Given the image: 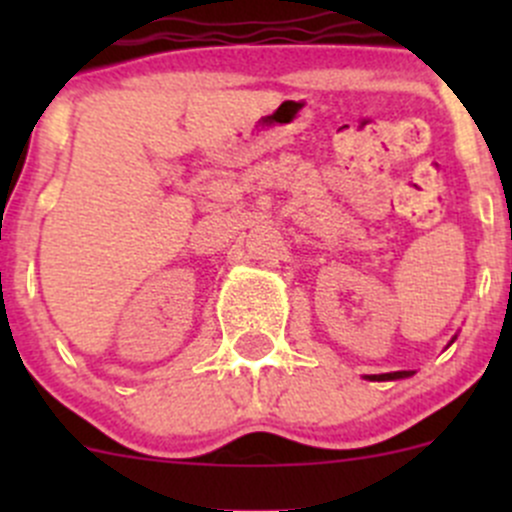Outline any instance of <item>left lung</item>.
Segmentation results:
<instances>
[{"label":"left lung","mask_w":512,"mask_h":512,"mask_svg":"<svg viewBox=\"0 0 512 512\" xmlns=\"http://www.w3.org/2000/svg\"><path fill=\"white\" fill-rule=\"evenodd\" d=\"M453 339H451V344H453ZM411 374H414V371H391V374H369L366 379L369 381H396V379H406V376H411Z\"/></svg>","instance_id":"left-lung-1"}]
</instances>
